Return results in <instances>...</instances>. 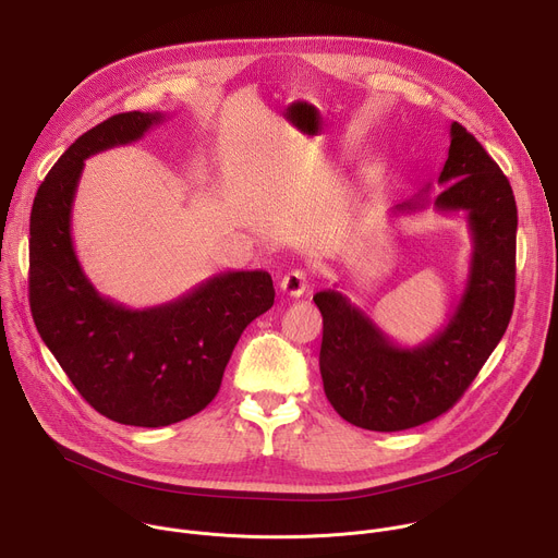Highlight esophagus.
Listing matches in <instances>:
<instances>
[{"label": "esophagus", "instance_id": "obj_1", "mask_svg": "<svg viewBox=\"0 0 558 558\" xmlns=\"http://www.w3.org/2000/svg\"><path fill=\"white\" fill-rule=\"evenodd\" d=\"M280 289H282V293H287V295H291V298H300V295L308 289L306 271H302V269L289 271V274L280 280Z\"/></svg>", "mask_w": 558, "mask_h": 558}]
</instances>
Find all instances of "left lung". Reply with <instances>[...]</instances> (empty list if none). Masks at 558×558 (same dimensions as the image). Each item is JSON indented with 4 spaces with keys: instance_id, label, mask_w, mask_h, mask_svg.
Here are the masks:
<instances>
[{
    "instance_id": "left-lung-1",
    "label": "left lung",
    "mask_w": 558,
    "mask_h": 558,
    "mask_svg": "<svg viewBox=\"0 0 558 558\" xmlns=\"http://www.w3.org/2000/svg\"><path fill=\"white\" fill-rule=\"evenodd\" d=\"M428 190L397 203L411 214L428 203L437 211H465L472 233L468 282L448 325L420 347L395 344L340 291H320V373L331 407L353 426L395 433L426 424L457 404L504 338L514 308L517 203L490 154L463 125L450 123V147Z\"/></svg>"
}]
</instances>
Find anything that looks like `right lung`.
I'll return each instance as SVG.
<instances>
[{
    "label": "right lung",
    "mask_w": 558,
    "mask_h": 558,
    "mask_svg": "<svg viewBox=\"0 0 558 558\" xmlns=\"http://www.w3.org/2000/svg\"><path fill=\"white\" fill-rule=\"evenodd\" d=\"M161 112H123L78 136L48 172L31 211V311L78 395L125 426L158 428L201 413L231 351L274 306L267 271L218 274L174 302L125 308L99 295L76 260L70 216L88 156L138 141Z\"/></svg>",
    "instance_id": "right-lung-1"
}]
</instances>
